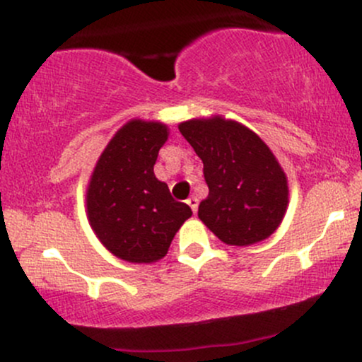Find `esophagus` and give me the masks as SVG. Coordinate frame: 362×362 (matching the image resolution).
<instances>
[{
	"mask_svg": "<svg viewBox=\"0 0 362 362\" xmlns=\"http://www.w3.org/2000/svg\"><path fill=\"white\" fill-rule=\"evenodd\" d=\"M187 204L190 206V209H192L194 214L197 213V207H199V199L197 197H194V195H192V197H189V199H187Z\"/></svg>",
	"mask_w": 362,
	"mask_h": 362,
	"instance_id": "34e87169",
	"label": "esophagus"
}]
</instances>
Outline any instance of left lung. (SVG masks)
<instances>
[{"label": "left lung", "mask_w": 362, "mask_h": 362, "mask_svg": "<svg viewBox=\"0 0 362 362\" xmlns=\"http://www.w3.org/2000/svg\"><path fill=\"white\" fill-rule=\"evenodd\" d=\"M182 136L204 163L209 187L199 218L226 245L269 238L288 207V178L255 132L223 117L182 122Z\"/></svg>", "instance_id": "obj_1"}]
</instances>
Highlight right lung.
<instances>
[{
	"mask_svg": "<svg viewBox=\"0 0 362 362\" xmlns=\"http://www.w3.org/2000/svg\"><path fill=\"white\" fill-rule=\"evenodd\" d=\"M167 139L165 124L129 120L103 149L86 190L91 230L107 250L132 264L163 259L178 228L192 216L153 172Z\"/></svg>",
	"mask_w": 362,
	"mask_h": 362,
	"instance_id": "right-lung-1",
	"label": "right lung"
}]
</instances>
